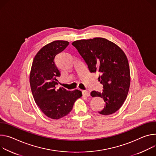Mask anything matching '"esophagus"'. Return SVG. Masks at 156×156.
<instances>
[{
    "mask_svg": "<svg viewBox=\"0 0 156 156\" xmlns=\"http://www.w3.org/2000/svg\"><path fill=\"white\" fill-rule=\"evenodd\" d=\"M82 95L85 97H89L90 96V92L87 90H82Z\"/></svg>",
    "mask_w": 156,
    "mask_h": 156,
    "instance_id": "esophagus-1",
    "label": "esophagus"
}]
</instances>
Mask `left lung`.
Here are the masks:
<instances>
[{"label": "left lung", "mask_w": 156, "mask_h": 156, "mask_svg": "<svg viewBox=\"0 0 156 156\" xmlns=\"http://www.w3.org/2000/svg\"><path fill=\"white\" fill-rule=\"evenodd\" d=\"M72 44L77 49L90 73H100L98 81L103 85L101 92L92 91V97H100L105 102L98 113L108 115L115 113L126 98L130 85L129 66L123 50L103 38L81 40Z\"/></svg>", "instance_id": "obj_1"}]
</instances>
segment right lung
Masks as SVG:
<instances>
[{
    "label": "right lung",
    "instance_id": "obj_1",
    "mask_svg": "<svg viewBox=\"0 0 156 156\" xmlns=\"http://www.w3.org/2000/svg\"><path fill=\"white\" fill-rule=\"evenodd\" d=\"M66 41L58 40L43 47L34 57L30 72L31 92L37 105L43 113L51 119H58L66 116L76 100L81 97L79 90L56 89L57 78L61 73L55 63L56 56L69 45Z\"/></svg>",
    "mask_w": 156,
    "mask_h": 156
}]
</instances>
